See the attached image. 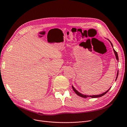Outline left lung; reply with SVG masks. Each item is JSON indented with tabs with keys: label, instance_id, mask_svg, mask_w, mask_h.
<instances>
[{
	"label": "left lung",
	"instance_id": "left-lung-1",
	"mask_svg": "<svg viewBox=\"0 0 127 127\" xmlns=\"http://www.w3.org/2000/svg\"><path fill=\"white\" fill-rule=\"evenodd\" d=\"M110 43H111V45H112V46L113 47V45H112V43L110 42ZM113 50H114V53H115V56H116V59L118 60V55H117V52L114 50V49H113ZM118 72H117V77H116V80L117 79V77H118ZM72 89H73V90H74V91L75 92V93L77 95H78L79 96H80V97H83V98H87V97H92V98H98V97H101V96H103V95H104L106 93H108V92L110 90V89H111V88L107 91L106 92H105V93H102V94H100V95H92V96H89V95H83V94H81V93H80L79 92H78L74 88V86H72Z\"/></svg>",
	"mask_w": 127,
	"mask_h": 127
}]
</instances>
